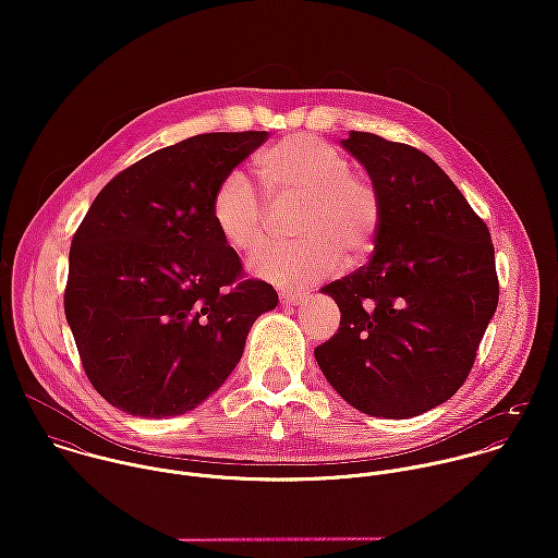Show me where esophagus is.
<instances>
[{"label": "esophagus", "instance_id": "esophagus-1", "mask_svg": "<svg viewBox=\"0 0 558 558\" xmlns=\"http://www.w3.org/2000/svg\"><path fill=\"white\" fill-rule=\"evenodd\" d=\"M308 295H304V293H295V291H280V302L282 304H302L304 300H306Z\"/></svg>", "mask_w": 558, "mask_h": 558}]
</instances>
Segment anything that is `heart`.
<instances>
[{
	"instance_id": "1",
	"label": "heart",
	"mask_w": 558,
	"mask_h": 558,
	"mask_svg": "<svg viewBox=\"0 0 558 558\" xmlns=\"http://www.w3.org/2000/svg\"><path fill=\"white\" fill-rule=\"evenodd\" d=\"M256 170L271 198H300L293 243L265 247L254 271L280 287H304L344 265H360L377 245L384 203L373 179L353 172L349 158L311 134H289L265 147ZM211 220L222 241L252 256L265 241L267 209L252 181L227 172L211 194Z\"/></svg>"
}]
</instances>
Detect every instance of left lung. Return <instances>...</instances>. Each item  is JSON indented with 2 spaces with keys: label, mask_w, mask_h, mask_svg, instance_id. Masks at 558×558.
Instances as JSON below:
<instances>
[{
  "label": "left lung",
  "mask_w": 558,
  "mask_h": 558,
  "mask_svg": "<svg viewBox=\"0 0 558 558\" xmlns=\"http://www.w3.org/2000/svg\"><path fill=\"white\" fill-rule=\"evenodd\" d=\"M342 145L377 185L384 218L373 258L323 289L342 317L315 360L353 409L415 417L450 400L472 371L499 302L495 245L422 149L355 130Z\"/></svg>",
  "instance_id": "obj_1"
}]
</instances>
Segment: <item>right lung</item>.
<instances>
[{
    "label": "right lung",
    "instance_id": "1",
    "mask_svg": "<svg viewBox=\"0 0 558 558\" xmlns=\"http://www.w3.org/2000/svg\"><path fill=\"white\" fill-rule=\"evenodd\" d=\"M267 132H209L156 149L95 198L70 245L63 308L95 390L123 413L196 409L278 304L211 220L220 179Z\"/></svg>",
    "mask_w": 558,
    "mask_h": 558
}]
</instances>
